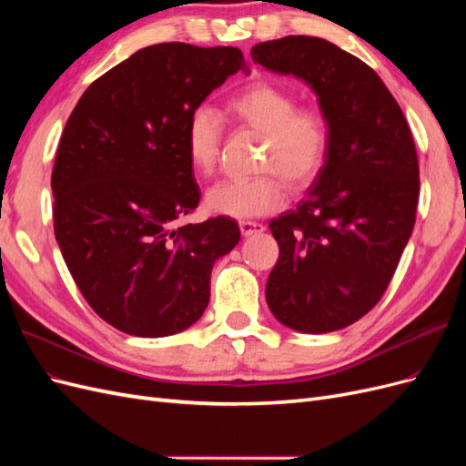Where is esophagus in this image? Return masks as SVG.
I'll return each instance as SVG.
<instances>
[{"label": "esophagus", "mask_w": 466, "mask_h": 466, "mask_svg": "<svg viewBox=\"0 0 466 466\" xmlns=\"http://www.w3.org/2000/svg\"><path fill=\"white\" fill-rule=\"evenodd\" d=\"M238 228H241L243 237H250V235H257V233H262V231H264V225H262V223L248 221V219L238 221Z\"/></svg>", "instance_id": "esophagus-1"}]
</instances>
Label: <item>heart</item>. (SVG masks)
I'll return each instance as SVG.
<instances>
[{
  "mask_svg": "<svg viewBox=\"0 0 466 466\" xmlns=\"http://www.w3.org/2000/svg\"><path fill=\"white\" fill-rule=\"evenodd\" d=\"M298 98L270 83L237 93L228 110L247 128L264 134L258 171L250 178L221 180L206 194V206L219 216L258 218L284 204V187L303 190L317 178L329 153V124L319 110L298 108ZM223 139V118L209 105L192 108L185 147L192 168L202 177L216 171Z\"/></svg>",
  "mask_w": 466,
  "mask_h": 466,
  "instance_id": "1",
  "label": "heart"
}]
</instances>
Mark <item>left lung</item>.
<instances>
[{"mask_svg":"<svg viewBox=\"0 0 466 466\" xmlns=\"http://www.w3.org/2000/svg\"><path fill=\"white\" fill-rule=\"evenodd\" d=\"M252 62L305 81L329 124V153L295 209L270 221L279 258L272 315L305 334L340 330L383 298L412 235L420 192L414 139L385 83L317 36L260 42Z\"/></svg>","mask_w":466,"mask_h":466,"instance_id":"1","label":"left lung"}]
</instances>
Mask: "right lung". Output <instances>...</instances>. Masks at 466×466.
I'll use <instances>...</instances> for the list:
<instances>
[{"instance_id":"1","label":"right lung","mask_w":466,"mask_h":466,"mask_svg":"<svg viewBox=\"0 0 466 466\" xmlns=\"http://www.w3.org/2000/svg\"><path fill=\"white\" fill-rule=\"evenodd\" d=\"M241 69L233 46L153 45L93 81L66 122L52 171L56 241L93 311L126 334L192 327L211 268L241 238L225 216L178 225L200 202L188 115Z\"/></svg>"}]
</instances>
